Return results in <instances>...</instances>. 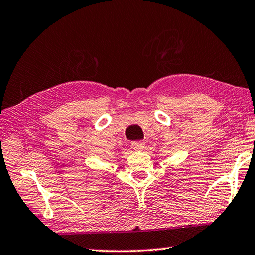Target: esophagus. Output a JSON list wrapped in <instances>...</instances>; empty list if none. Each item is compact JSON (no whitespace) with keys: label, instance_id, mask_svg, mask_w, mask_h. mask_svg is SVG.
<instances>
[{"label":"esophagus","instance_id":"obj_1","mask_svg":"<svg viewBox=\"0 0 255 255\" xmlns=\"http://www.w3.org/2000/svg\"><path fill=\"white\" fill-rule=\"evenodd\" d=\"M144 142L143 140H135V142L131 143V147L134 149H137V151H140V149L144 148Z\"/></svg>","mask_w":255,"mask_h":255}]
</instances>
